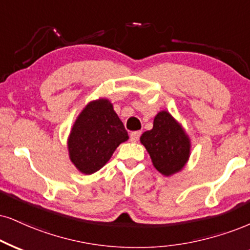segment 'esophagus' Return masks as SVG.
<instances>
[{
  "instance_id": "34e87169",
  "label": "esophagus",
  "mask_w": 250,
  "mask_h": 250,
  "mask_svg": "<svg viewBox=\"0 0 250 250\" xmlns=\"http://www.w3.org/2000/svg\"><path fill=\"white\" fill-rule=\"evenodd\" d=\"M140 134H141V132H140V131H135V132H132V133L130 134V140L132 141V143H137V141L139 140V138H140Z\"/></svg>"
}]
</instances>
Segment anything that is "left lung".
<instances>
[{
  "label": "left lung",
  "instance_id": "1",
  "mask_svg": "<svg viewBox=\"0 0 250 250\" xmlns=\"http://www.w3.org/2000/svg\"><path fill=\"white\" fill-rule=\"evenodd\" d=\"M140 143L148 152L154 168L167 177L183 170L189 161V135L181 123L166 110L154 117L153 128L143 133Z\"/></svg>",
  "mask_w": 250,
  "mask_h": 250
}]
</instances>
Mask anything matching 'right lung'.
Masks as SVG:
<instances>
[{"label":"right lung","instance_id":"right-lung-1","mask_svg":"<svg viewBox=\"0 0 250 250\" xmlns=\"http://www.w3.org/2000/svg\"><path fill=\"white\" fill-rule=\"evenodd\" d=\"M128 140L124 124L107 98L83 107L67 140L70 161L80 172L91 175L106 165L120 144Z\"/></svg>","mask_w":250,"mask_h":250}]
</instances>
